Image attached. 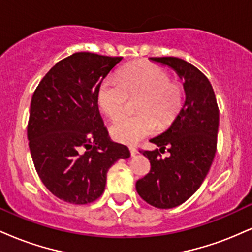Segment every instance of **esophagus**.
Wrapping results in <instances>:
<instances>
[{"instance_id": "obj_1", "label": "esophagus", "mask_w": 252, "mask_h": 252, "mask_svg": "<svg viewBox=\"0 0 252 252\" xmlns=\"http://www.w3.org/2000/svg\"><path fill=\"white\" fill-rule=\"evenodd\" d=\"M129 150H130V155H131V156H135V155H137V154H138L137 149L134 148V147H130Z\"/></svg>"}]
</instances>
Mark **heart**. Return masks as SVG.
<instances>
[{"mask_svg":"<svg viewBox=\"0 0 252 252\" xmlns=\"http://www.w3.org/2000/svg\"><path fill=\"white\" fill-rule=\"evenodd\" d=\"M128 96H138L132 116L117 118L110 126V134L117 142L135 144L156 130L168 126L178 116L184 104V90L170 80L167 71L149 63L130 65L120 72V80L105 79L97 91V103L109 117L123 112Z\"/></svg>","mask_w":252,"mask_h":252,"instance_id":"obj_1","label":"heart"}]
</instances>
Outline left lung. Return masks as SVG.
Here are the masks:
<instances>
[{"label": "left lung", "mask_w": 252, "mask_h": 252, "mask_svg": "<svg viewBox=\"0 0 252 252\" xmlns=\"http://www.w3.org/2000/svg\"><path fill=\"white\" fill-rule=\"evenodd\" d=\"M149 59L176 72L186 98L169 128L150 138L160 149L143 152L150 172L136 182V190L152 206L173 209L194 194L209 173L217 150L219 109L210 80L195 66L175 57ZM164 149L170 156L162 159L159 152Z\"/></svg>", "instance_id": "8db88e82"}]
</instances>
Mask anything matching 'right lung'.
<instances>
[{"mask_svg": "<svg viewBox=\"0 0 252 252\" xmlns=\"http://www.w3.org/2000/svg\"><path fill=\"white\" fill-rule=\"evenodd\" d=\"M122 57L78 52L47 72L32 97L27 136L34 166L52 194L70 204L94 201L106 173L128 147L104 126L97 91Z\"/></svg>", "mask_w": 252, "mask_h": 252, "instance_id": "right-lung-1", "label": "right lung"}]
</instances>
